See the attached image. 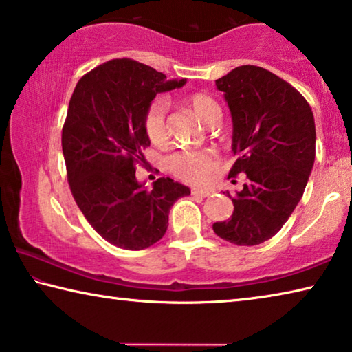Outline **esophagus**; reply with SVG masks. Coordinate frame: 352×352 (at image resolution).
<instances>
[{
	"label": "esophagus",
	"instance_id": "esophagus-1",
	"mask_svg": "<svg viewBox=\"0 0 352 352\" xmlns=\"http://www.w3.org/2000/svg\"><path fill=\"white\" fill-rule=\"evenodd\" d=\"M190 194L199 195V197H208V195L212 194V190L211 189H197V188H194V189H190Z\"/></svg>",
	"mask_w": 352,
	"mask_h": 352
}]
</instances>
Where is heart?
I'll return each instance as SVG.
<instances>
[{
    "label": "heart",
    "instance_id": "heart-1",
    "mask_svg": "<svg viewBox=\"0 0 352 352\" xmlns=\"http://www.w3.org/2000/svg\"><path fill=\"white\" fill-rule=\"evenodd\" d=\"M194 111L204 124H210L214 118L220 116V109L216 100L205 93H194L186 99ZM166 110L168 102L164 98H155L147 105L142 126L147 138L153 144H163L168 140V127H166ZM219 166V157L214 151H178L168 158V169L183 182L199 184L204 183Z\"/></svg>",
    "mask_w": 352,
    "mask_h": 352
}]
</instances>
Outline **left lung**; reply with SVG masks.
I'll list each match as a JSON object with an SVG mask.
<instances>
[{
    "label": "left lung",
    "mask_w": 352,
    "mask_h": 352,
    "mask_svg": "<svg viewBox=\"0 0 352 352\" xmlns=\"http://www.w3.org/2000/svg\"><path fill=\"white\" fill-rule=\"evenodd\" d=\"M233 118L228 177L247 175L226 222L214 233L234 245H259L275 236L301 200L315 162L314 113L289 82L254 65L216 80Z\"/></svg>",
    "instance_id": "obj_1"
}]
</instances>
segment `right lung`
I'll return each instance as SVG.
<instances>
[{
    "label": "right lung",
    "mask_w": 352,
    "mask_h": 352,
    "mask_svg": "<svg viewBox=\"0 0 352 352\" xmlns=\"http://www.w3.org/2000/svg\"><path fill=\"white\" fill-rule=\"evenodd\" d=\"M163 73L132 58H115L80 77L62 129V151L77 206L107 242L144 250L168 230L169 211L190 190L172 178H158L152 190L136 180L151 146L142 126L158 93L180 88Z\"/></svg>",
    "instance_id": "obj_1"
}]
</instances>
